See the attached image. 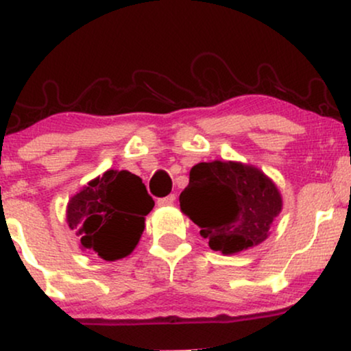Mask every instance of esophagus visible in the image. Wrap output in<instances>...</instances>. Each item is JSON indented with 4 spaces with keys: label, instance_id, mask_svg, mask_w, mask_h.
Wrapping results in <instances>:
<instances>
[{
    "label": "esophagus",
    "instance_id": "34e87169",
    "mask_svg": "<svg viewBox=\"0 0 351 351\" xmlns=\"http://www.w3.org/2000/svg\"><path fill=\"white\" fill-rule=\"evenodd\" d=\"M176 202V195H167L165 198H159L156 204L158 206H171V204H174Z\"/></svg>",
    "mask_w": 351,
    "mask_h": 351
}]
</instances>
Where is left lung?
<instances>
[{"label": "left lung", "instance_id": "left-lung-1", "mask_svg": "<svg viewBox=\"0 0 351 351\" xmlns=\"http://www.w3.org/2000/svg\"><path fill=\"white\" fill-rule=\"evenodd\" d=\"M184 215L211 250L240 253L263 243L282 211L277 185L258 167L237 161L198 162L179 197Z\"/></svg>", "mask_w": 351, "mask_h": 351}]
</instances>
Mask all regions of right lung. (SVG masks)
Wrapping results in <instances>:
<instances>
[{"instance_id":"add662e5","label":"right lung","mask_w":351,"mask_h":351,"mask_svg":"<svg viewBox=\"0 0 351 351\" xmlns=\"http://www.w3.org/2000/svg\"><path fill=\"white\" fill-rule=\"evenodd\" d=\"M154 206L145 184L129 171L109 169L90 180L69 199L66 221L80 237V248L106 261L134 252Z\"/></svg>"}]
</instances>
